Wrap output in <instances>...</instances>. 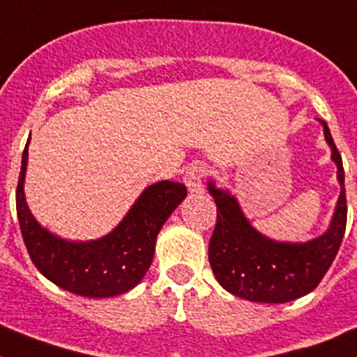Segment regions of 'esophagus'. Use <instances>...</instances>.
<instances>
[{
  "label": "esophagus",
  "mask_w": 357,
  "mask_h": 357,
  "mask_svg": "<svg viewBox=\"0 0 357 357\" xmlns=\"http://www.w3.org/2000/svg\"><path fill=\"white\" fill-rule=\"evenodd\" d=\"M204 176H206V166L204 164H193L184 173V184L191 193H202L204 191Z\"/></svg>",
  "instance_id": "34e87169"
}]
</instances>
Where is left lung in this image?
<instances>
[{
  "instance_id": "8db88e82",
  "label": "left lung",
  "mask_w": 357,
  "mask_h": 357,
  "mask_svg": "<svg viewBox=\"0 0 357 357\" xmlns=\"http://www.w3.org/2000/svg\"><path fill=\"white\" fill-rule=\"evenodd\" d=\"M318 121L324 127L342 185L329 229L318 238L305 243L273 241L252 227L229 191L218 189L214 182L207 184L218 207L216 227L209 241V263L218 282L239 298L284 304L307 295L320 284L338 254L347 225L345 172L327 123Z\"/></svg>"
}]
</instances>
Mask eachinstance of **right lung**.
I'll return each instance as SVG.
<instances>
[{
  "label": "right lung",
  "instance_id": "add662e5",
  "mask_svg": "<svg viewBox=\"0 0 357 357\" xmlns=\"http://www.w3.org/2000/svg\"><path fill=\"white\" fill-rule=\"evenodd\" d=\"M26 164L28 143L21 160L15 207L23 241L37 270L59 288L89 298L121 295L139 284L153 259L159 230L188 197L185 185L172 181L148 185L109 234L93 241H68L40 227L28 209Z\"/></svg>",
  "mask_w": 357,
  "mask_h": 357
}]
</instances>
